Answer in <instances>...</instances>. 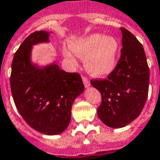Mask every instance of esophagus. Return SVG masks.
Instances as JSON below:
<instances>
[{"mask_svg":"<svg viewBox=\"0 0 160 160\" xmlns=\"http://www.w3.org/2000/svg\"><path fill=\"white\" fill-rule=\"evenodd\" d=\"M82 80H83V83H84V86H85V87H89L91 86L90 84V81H89V80L87 79V78H86V77H82Z\"/></svg>","mask_w":160,"mask_h":160,"instance_id":"34e87169","label":"esophagus"}]
</instances>
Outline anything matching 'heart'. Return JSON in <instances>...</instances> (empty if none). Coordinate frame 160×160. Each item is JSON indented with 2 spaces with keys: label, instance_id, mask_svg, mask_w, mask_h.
Here are the masks:
<instances>
[{
  "label": "heart",
  "instance_id": "1",
  "mask_svg": "<svg viewBox=\"0 0 160 160\" xmlns=\"http://www.w3.org/2000/svg\"><path fill=\"white\" fill-rule=\"evenodd\" d=\"M118 40L114 37L99 33L87 35L70 43V49L76 56L84 57L87 72L94 76H104L111 73L117 65L118 54ZM73 52L65 50L64 54L72 63H76Z\"/></svg>",
  "mask_w": 160,
  "mask_h": 160
}]
</instances>
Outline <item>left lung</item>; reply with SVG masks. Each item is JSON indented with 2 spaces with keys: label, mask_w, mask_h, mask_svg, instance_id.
I'll return each instance as SVG.
<instances>
[{
  "label": "left lung",
  "mask_w": 160,
  "mask_h": 160,
  "mask_svg": "<svg viewBox=\"0 0 160 160\" xmlns=\"http://www.w3.org/2000/svg\"><path fill=\"white\" fill-rule=\"evenodd\" d=\"M122 35L121 57L105 80H91L101 93L98 116L106 126L125 127L139 117L147 101L149 68L141 43L127 29Z\"/></svg>",
  "instance_id": "1"
}]
</instances>
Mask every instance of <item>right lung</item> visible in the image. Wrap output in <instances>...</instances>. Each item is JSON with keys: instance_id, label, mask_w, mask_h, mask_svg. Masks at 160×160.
I'll return each instance as SVG.
<instances>
[{"instance_id": "1", "label": "right lung", "mask_w": 160, "mask_h": 160, "mask_svg": "<svg viewBox=\"0 0 160 160\" xmlns=\"http://www.w3.org/2000/svg\"><path fill=\"white\" fill-rule=\"evenodd\" d=\"M38 31L24 40L13 56L10 86L17 110L30 127L40 133H62L71 120L73 101L83 92L80 75L60 69L55 62L40 67L32 62V46L49 41Z\"/></svg>"}]
</instances>
